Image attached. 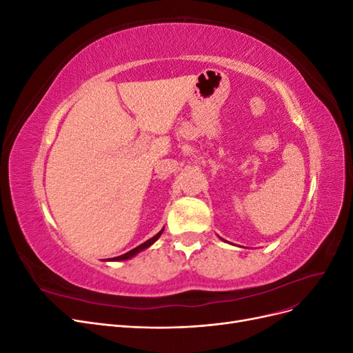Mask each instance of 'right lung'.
Listing matches in <instances>:
<instances>
[{
  "label": "right lung",
  "instance_id": "1",
  "mask_svg": "<svg viewBox=\"0 0 353 353\" xmlns=\"http://www.w3.org/2000/svg\"><path fill=\"white\" fill-rule=\"evenodd\" d=\"M163 230L165 228H162L160 230L154 237H152L150 240H147V241H144L143 244H140V245H137L135 249H132V250H130V252H126L125 254H121V256H117V258H110V259H104V261H109V262H117V261H126V259H131V258H134L135 254H138L140 252H143V250H145V249H148L150 248V245L153 244V243H156L157 240H159V237L162 236V232H163Z\"/></svg>",
  "mask_w": 353,
  "mask_h": 353
}]
</instances>
